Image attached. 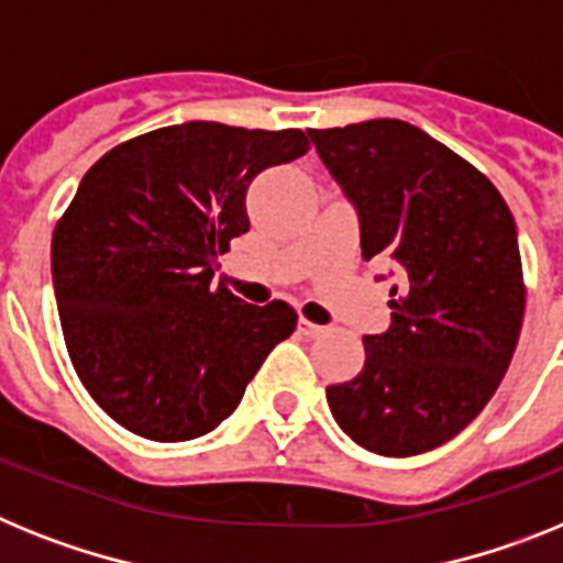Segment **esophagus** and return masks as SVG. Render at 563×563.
<instances>
[{"label": "esophagus", "mask_w": 563, "mask_h": 563, "mask_svg": "<svg viewBox=\"0 0 563 563\" xmlns=\"http://www.w3.org/2000/svg\"><path fill=\"white\" fill-rule=\"evenodd\" d=\"M297 331H300L302 336H320L325 329H322V325H314V322H309L306 317H300V322H297Z\"/></svg>", "instance_id": "obj_1"}]
</instances>
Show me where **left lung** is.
<instances>
[{"label":"left lung","instance_id":"left-lung-1","mask_svg":"<svg viewBox=\"0 0 563 563\" xmlns=\"http://www.w3.org/2000/svg\"><path fill=\"white\" fill-rule=\"evenodd\" d=\"M360 212L363 257L397 266L390 329L365 336V365L325 399L379 456L433 451L490 402L516 351L525 272L498 189L442 141L399 119L309 130Z\"/></svg>","mask_w":563,"mask_h":563}]
</instances>
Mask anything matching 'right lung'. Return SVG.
<instances>
[{
  "instance_id": "1",
  "label": "right lung",
  "mask_w": 563,
  "mask_h": 563,
  "mask_svg": "<svg viewBox=\"0 0 563 563\" xmlns=\"http://www.w3.org/2000/svg\"><path fill=\"white\" fill-rule=\"evenodd\" d=\"M306 153L302 130L187 121L87 169L53 232V288L73 368L121 428L153 442L203 437L295 331L288 302L252 306L212 275L249 232L254 175Z\"/></svg>"
}]
</instances>
